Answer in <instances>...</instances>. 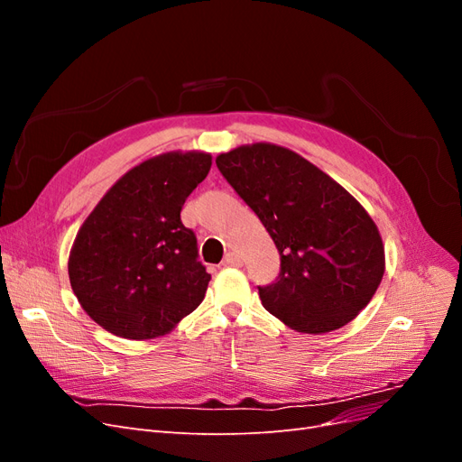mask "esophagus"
Instances as JSON below:
<instances>
[{
    "label": "esophagus",
    "mask_w": 462,
    "mask_h": 462,
    "mask_svg": "<svg viewBox=\"0 0 462 462\" xmlns=\"http://www.w3.org/2000/svg\"><path fill=\"white\" fill-rule=\"evenodd\" d=\"M241 256L236 253H227L226 258H223V265H241Z\"/></svg>",
    "instance_id": "34e87169"
}]
</instances>
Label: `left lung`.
I'll return each instance as SVG.
<instances>
[{"label": "left lung", "mask_w": 462, "mask_h": 462, "mask_svg": "<svg viewBox=\"0 0 462 462\" xmlns=\"http://www.w3.org/2000/svg\"><path fill=\"white\" fill-rule=\"evenodd\" d=\"M216 163L279 250L275 282L258 287L263 309L302 333H328L355 319L385 270L382 236L366 209L282 146H241Z\"/></svg>", "instance_id": "obj_1"}]
</instances>
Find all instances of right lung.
Segmentation results:
<instances>
[{
  "label": "right lung",
  "mask_w": 462,
  "mask_h": 462,
  "mask_svg": "<svg viewBox=\"0 0 462 462\" xmlns=\"http://www.w3.org/2000/svg\"><path fill=\"white\" fill-rule=\"evenodd\" d=\"M212 156L171 152L125 173L82 223L69 279L85 312L125 339H152L204 300L212 279L180 221Z\"/></svg>",
  "instance_id": "obj_1"
}]
</instances>
